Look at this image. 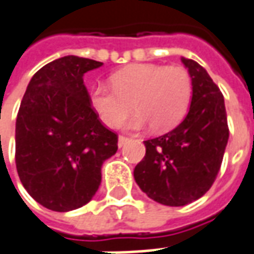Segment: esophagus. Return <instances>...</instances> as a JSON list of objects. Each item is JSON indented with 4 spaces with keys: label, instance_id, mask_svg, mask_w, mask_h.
Wrapping results in <instances>:
<instances>
[{
    "label": "esophagus",
    "instance_id": "esophagus-1",
    "mask_svg": "<svg viewBox=\"0 0 254 254\" xmlns=\"http://www.w3.org/2000/svg\"><path fill=\"white\" fill-rule=\"evenodd\" d=\"M127 141H129L127 137H125V136H120V137H118V147L121 148V147H124V145L127 144Z\"/></svg>",
    "mask_w": 254,
    "mask_h": 254
}]
</instances>
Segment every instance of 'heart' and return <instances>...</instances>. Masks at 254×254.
Instances as JSON below:
<instances>
[{"label":"heart","mask_w":254,"mask_h":254,"mask_svg":"<svg viewBox=\"0 0 254 254\" xmlns=\"http://www.w3.org/2000/svg\"><path fill=\"white\" fill-rule=\"evenodd\" d=\"M111 84L93 85L90 104L109 127L120 125L133 104L137 113L124 124L127 130H141L151 125L155 130L173 127L186 114L192 93L191 77L180 65L132 64L114 72Z\"/></svg>","instance_id":"heart-1"}]
</instances>
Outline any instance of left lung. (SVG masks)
<instances>
[{
  "instance_id": "1",
  "label": "left lung",
  "mask_w": 254,
  "mask_h": 254,
  "mask_svg": "<svg viewBox=\"0 0 254 254\" xmlns=\"http://www.w3.org/2000/svg\"><path fill=\"white\" fill-rule=\"evenodd\" d=\"M182 62L192 84L189 113L170 132L145 140L144 158L133 170L141 191L166 206H184L206 194L230 136L219 86L195 60Z\"/></svg>"
}]
</instances>
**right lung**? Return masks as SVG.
I'll return each mask as SVG.
<instances>
[{
  "label": "right lung",
  "mask_w": 254,
  "mask_h": 254,
  "mask_svg": "<svg viewBox=\"0 0 254 254\" xmlns=\"http://www.w3.org/2000/svg\"><path fill=\"white\" fill-rule=\"evenodd\" d=\"M102 62L64 56L28 82L16 118V169L35 201L55 212L84 206L102 183V165L118 136L92 109L85 72Z\"/></svg>",
  "instance_id": "obj_1"
}]
</instances>
